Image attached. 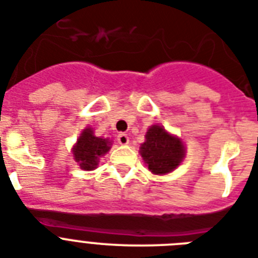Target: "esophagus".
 Segmentation results:
<instances>
[{
  "label": "esophagus",
  "instance_id": "esophagus-1",
  "mask_svg": "<svg viewBox=\"0 0 258 258\" xmlns=\"http://www.w3.org/2000/svg\"><path fill=\"white\" fill-rule=\"evenodd\" d=\"M130 142V138L127 136V134H119L118 135V143L120 146H125V144H128Z\"/></svg>",
  "mask_w": 258,
  "mask_h": 258
}]
</instances>
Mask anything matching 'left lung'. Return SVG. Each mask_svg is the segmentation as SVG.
Here are the masks:
<instances>
[{
  "instance_id": "1",
  "label": "left lung",
  "mask_w": 258,
  "mask_h": 258,
  "mask_svg": "<svg viewBox=\"0 0 258 258\" xmlns=\"http://www.w3.org/2000/svg\"><path fill=\"white\" fill-rule=\"evenodd\" d=\"M140 153L155 174H166L179 165L185 156L182 142L166 133L159 124L147 131L146 142L140 147Z\"/></svg>"
}]
</instances>
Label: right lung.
Listing matches in <instances>:
<instances>
[{
    "instance_id": "add662e5",
    "label": "right lung",
    "mask_w": 258,
    "mask_h": 258,
    "mask_svg": "<svg viewBox=\"0 0 258 258\" xmlns=\"http://www.w3.org/2000/svg\"><path fill=\"white\" fill-rule=\"evenodd\" d=\"M109 149V140L94 136L92 130L86 128L82 131L77 144L73 148V156L81 166V169L92 170L98 165V157L105 155Z\"/></svg>"
}]
</instances>
